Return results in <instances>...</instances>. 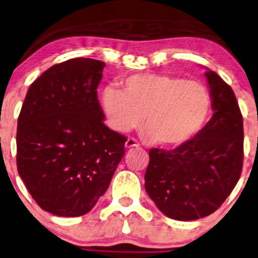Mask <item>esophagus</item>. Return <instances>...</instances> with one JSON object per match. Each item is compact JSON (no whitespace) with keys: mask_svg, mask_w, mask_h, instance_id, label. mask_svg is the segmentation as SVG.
Here are the masks:
<instances>
[{"mask_svg":"<svg viewBox=\"0 0 258 258\" xmlns=\"http://www.w3.org/2000/svg\"><path fill=\"white\" fill-rule=\"evenodd\" d=\"M139 143L137 142V139L135 138H128L125 143V148L126 149H131V148H138Z\"/></svg>","mask_w":258,"mask_h":258,"instance_id":"34e87169","label":"esophagus"}]
</instances>
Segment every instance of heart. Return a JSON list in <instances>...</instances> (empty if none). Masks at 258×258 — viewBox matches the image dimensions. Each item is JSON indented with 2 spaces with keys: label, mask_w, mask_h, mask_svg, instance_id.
Segmentation results:
<instances>
[{
  "label": "heart",
  "mask_w": 258,
  "mask_h": 258,
  "mask_svg": "<svg viewBox=\"0 0 258 258\" xmlns=\"http://www.w3.org/2000/svg\"><path fill=\"white\" fill-rule=\"evenodd\" d=\"M101 105L109 126L128 132L142 125L156 144L177 148L204 127L211 114L210 91L198 81L164 74H138L107 87Z\"/></svg>",
  "instance_id": "b5f03b06"
}]
</instances>
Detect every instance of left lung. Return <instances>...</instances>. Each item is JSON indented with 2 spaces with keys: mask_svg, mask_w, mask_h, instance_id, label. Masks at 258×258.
Masks as SVG:
<instances>
[{
  "mask_svg": "<svg viewBox=\"0 0 258 258\" xmlns=\"http://www.w3.org/2000/svg\"><path fill=\"white\" fill-rule=\"evenodd\" d=\"M213 116L194 138L167 151L151 149L145 190L163 214L197 220L216 212L236 187L243 168V116L219 75L206 73Z\"/></svg>",
  "mask_w": 258,
  "mask_h": 258,
  "instance_id": "1",
  "label": "left lung"
}]
</instances>
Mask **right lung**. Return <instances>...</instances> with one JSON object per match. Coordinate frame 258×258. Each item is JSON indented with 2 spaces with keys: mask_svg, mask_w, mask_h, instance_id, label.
Returning <instances> with one entry per match:
<instances>
[{
  "mask_svg": "<svg viewBox=\"0 0 258 258\" xmlns=\"http://www.w3.org/2000/svg\"><path fill=\"white\" fill-rule=\"evenodd\" d=\"M105 63L73 58L31 84L18 119L16 165L42 210L80 217L96 205L125 155L97 100Z\"/></svg>",
  "mask_w": 258,
  "mask_h": 258,
  "instance_id": "add662e5",
  "label": "right lung"
}]
</instances>
